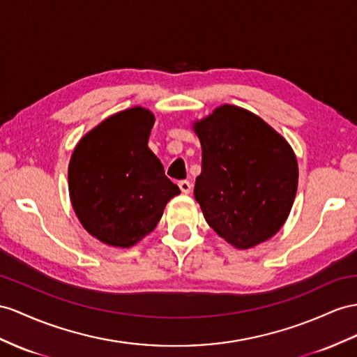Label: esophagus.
Returning <instances> with one entry per match:
<instances>
[{"mask_svg":"<svg viewBox=\"0 0 357 357\" xmlns=\"http://www.w3.org/2000/svg\"><path fill=\"white\" fill-rule=\"evenodd\" d=\"M178 185H179V188H181V191L184 195H188L190 191H191V184H190V181H179L178 182Z\"/></svg>","mask_w":357,"mask_h":357,"instance_id":"34e87169","label":"esophagus"}]
</instances>
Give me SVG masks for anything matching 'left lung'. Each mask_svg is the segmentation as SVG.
Here are the masks:
<instances>
[{
	"label": "left lung",
	"mask_w": 357,
	"mask_h": 357,
	"mask_svg": "<svg viewBox=\"0 0 357 357\" xmlns=\"http://www.w3.org/2000/svg\"><path fill=\"white\" fill-rule=\"evenodd\" d=\"M193 130L202 146L195 199L206 223L241 250L270 240L297 193L298 166L288 142L259 116L229 104Z\"/></svg>",
	"instance_id": "obj_1"
}]
</instances>
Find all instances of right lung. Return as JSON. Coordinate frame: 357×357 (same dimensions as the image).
<instances>
[{
	"instance_id": "right-lung-1",
	"label": "right lung",
	"mask_w": 357,
	"mask_h": 357,
	"mask_svg": "<svg viewBox=\"0 0 357 357\" xmlns=\"http://www.w3.org/2000/svg\"><path fill=\"white\" fill-rule=\"evenodd\" d=\"M153 114L132 107L107 117L75 146L69 196L84 229L113 248H131L158 225L179 187L149 148Z\"/></svg>"
}]
</instances>
